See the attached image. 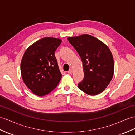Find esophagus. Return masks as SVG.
Instances as JSON below:
<instances>
[{
  "instance_id": "esophagus-1",
  "label": "esophagus",
  "mask_w": 135,
  "mask_h": 135,
  "mask_svg": "<svg viewBox=\"0 0 135 135\" xmlns=\"http://www.w3.org/2000/svg\"><path fill=\"white\" fill-rule=\"evenodd\" d=\"M73 73V69H70V70L68 71V74H72Z\"/></svg>"
}]
</instances>
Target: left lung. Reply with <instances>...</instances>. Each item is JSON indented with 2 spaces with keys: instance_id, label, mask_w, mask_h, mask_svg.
<instances>
[{
  "instance_id": "8db88e82",
  "label": "left lung",
  "mask_w": 135,
  "mask_h": 135,
  "mask_svg": "<svg viewBox=\"0 0 135 135\" xmlns=\"http://www.w3.org/2000/svg\"><path fill=\"white\" fill-rule=\"evenodd\" d=\"M83 62L84 78L78 88L90 95L105 90L114 74L113 57L104 43L89 34L68 38Z\"/></svg>"
}]
</instances>
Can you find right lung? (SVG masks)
I'll use <instances>...</instances> for the list:
<instances>
[{
    "label": "right lung",
    "instance_id": "1",
    "mask_svg": "<svg viewBox=\"0 0 135 135\" xmlns=\"http://www.w3.org/2000/svg\"><path fill=\"white\" fill-rule=\"evenodd\" d=\"M61 42L60 39L45 37L33 44L25 51L21 62V76L34 94L47 95L61 80V74L55 56Z\"/></svg>",
    "mask_w": 135,
    "mask_h": 135
}]
</instances>
